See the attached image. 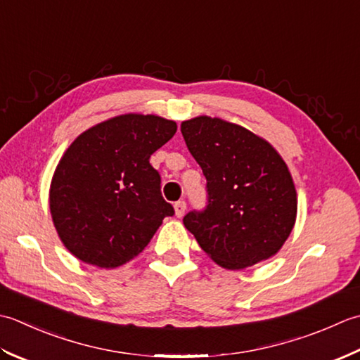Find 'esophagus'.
<instances>
[{
  "label": "esophagus",
  "mask_w": 360,
  "mask_h": 360,
  "mask_svg": "<svg viewBox=\"0 0 360 360\" xmlns=\"http://www.w3.org/2000/svg\"><path fill=\"white\" fill-rule=\"evenodd\" d=\"M174 210H175V216L181 217L183 214H185V211H186V202H185V200L175 202V203H174Z\"/></svg>",
  "instance_id": "obj_1"
}]
</instances>
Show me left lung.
<instances>
[{
  "label": "left lung",
  "instance_id": "left-lung-1",
  "mask_svg": "<svg viewBox=\"0 0 360 360\" xmlns=\"http://www.w3.org/2000/svg\"><path fill=\"white\" fill-rule=\"evenodd\" d=\"M207 179V207L183 224L219 266L239 270L274 256L293 229L297 193L288 166L262 138L219 118L181 122Z\"/></svg>",
  "mask_w": 360,
  "mask_h": 360
}]
</instances>
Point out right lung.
I'll list each match as a JSON object with an SVG mask.
<instances>
[{
  "label": "right lung",
  "instance_id": "1",
  "mask_svg": "<svg viewBox=\"0 0 360 360\" xmlns=\"http://www.w3.org/2000/svg\"><path fill=\"white\" fill-rule=\"evenodd\" d=\"M175 131L177 124L155 115H122L75 139L57 165L49 208L76 258L104 269L122 266L174 216L149 160Z\"/></svg>",
  "mask_w": 360,
  "mask_h": 360
}]
</instances>
